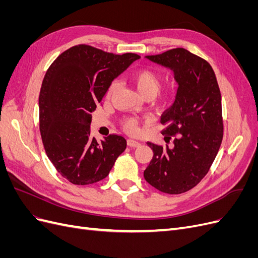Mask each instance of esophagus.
<instances>
[{
  "label": "esophagus",
  "mask_w": 258,
  "mask_h": 258,
  "mask_svg": "<svg viewBox=\"0 0 258 258\" xmlns=\"http://www.w3.org/2000/svg\"><path fill=\"white\" fill-rule=\"evenodd\" d=\"M127 144H128V146H130V147H138V146L141 145V143L136 141V140H134V139H128V140H127Z\"/></svg>",
  "instance_id": "1"
}]
</instances>
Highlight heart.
Here are the masks:
<instances>
[{
    "mask_svg": "<svg viewBox=\"0 0 258 258\" xmlns=\"http://www.w3.org/2000/svg\"><path fill=\"white\" fill-rule=\"evenodd\" d=\"M132 81H134L137 89L144 98H153L156 93H157L161 87V77L160 75L155 72L154 70L151 69H142L137 71L132 75ZM118 88V83L114 82L111 86L110 89L107 91V98H111ZM123 128L128 132L137 131V121L135 119H126L123 121Z\"/></svg>",
    "mask_w": 258,
    "mask_h": 258,
    "instance_id": "1",
    "label": "heart"
}]
</instances>
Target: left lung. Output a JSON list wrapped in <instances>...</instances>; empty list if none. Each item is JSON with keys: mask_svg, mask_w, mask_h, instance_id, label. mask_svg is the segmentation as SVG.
<instances>
[{"mask_svg": "<svg viewBox=\"0 0 258 258\" xmlns=\"http://www.w3.org/2000/svg\"><path fill=\"white\" fill-rule=\"evenodd\" d=\"M145 58L171 70L178 87L173 104L160 118L167 126L162 135L175 137L173 146L147 142L154 155L144 177L162 192L182 194L205 177L220 150L221 91L209 62L184 48Z\"/></svg>", "mask_w": 258, "mask_h": 258, "instance_id": "8db88e82", "label": "left lung"}]
</instances>
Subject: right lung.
Returning <instances> with one entry per match:
<instances>
[{
    "instance_id": "1",
    "label": "right lung",
    "mask_w": 258,
    "mask_h": 258,
    "mask_svg": "<svg viewBox=\"0 0 258 258\" xmlns=\"http://www.w3.org/2000/svg\"><path fill=\"white\" fill-rule=\"evenodd\" d=\"M138 59L136 53L79 45L62 52L46 72L38 98L41 136L49 160L72 184L105 178L126 150L123 137L110 135L101 142L90 137L91 113L112 82Z\"/></svg>"
}]
</instances>
